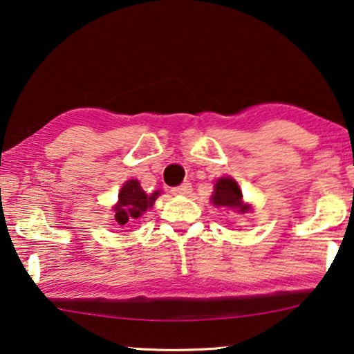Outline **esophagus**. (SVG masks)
<instances>
[{
    "mask_svg": "<svg viewBox=\"0 0 354 354\" xmlns=\"http://www.w3.org/2000/svg\"><path fill=\"white\" fill-rule=\"evenodd\" d=\"M189 192H192V183H182V185H178L176 188H172V194H177V196H185V194H188Z\"/></svg>",
    "mask_w": 354,
    "mask_h": 354,
    "instance_id": "obj_1",
    "label": "esophagus"
}]
</instances>
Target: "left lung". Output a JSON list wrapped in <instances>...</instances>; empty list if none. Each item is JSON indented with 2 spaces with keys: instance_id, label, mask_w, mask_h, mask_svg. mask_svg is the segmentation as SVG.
I'll return each mask as SVG.
<instances>
[{
  "instance_id": "1",
  "label": "left lung",
  "mask_w": 354,
  "mask_h": 354,
  "mask_svg": "<svg viewBox=\"0 0 354 354\" xmlns=\"http://www.w3.org/2000/svg\"><path fill=\"white\" fill-rule=\"evenodd\" d=\"M211 201L215 207L234 209L238 214H245L250 211L249 204L243 201V193L239 185L232 177H222L215 182Z\"/></svg>"
}]
</instances>
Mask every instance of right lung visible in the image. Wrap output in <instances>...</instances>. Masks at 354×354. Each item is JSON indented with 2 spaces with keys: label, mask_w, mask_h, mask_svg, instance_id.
Wrapping results in <instances>:
<instances>
[{
  "label": "right lung",
  "mask_w": 354,
  "mask_h": 354,
  "mask_svg": "<svg viewBox=\"0 0 354 354\" xmlns=\"http://www.w3.org/2000/svg\"><path fill=\"white\" fill-rule=\"evenodd\" d=\"M158 196H160V192L151 194L143 192L139 180H136V178L127 180L120 189L118 203L113 206L116 223L120 227H124L126 223L132 222L134 218H139L143 212L151 209Z\"/></svg>",
  "instance_id": "1"
}]
</instances>
